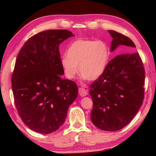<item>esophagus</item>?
Here are the masks:
<instances>
[{
  "mask_svg": "<svg viewBox=\"0 0 156 156\" xmlns=\"http://www.w3.org/2000/svg\"><path fill=\"white\" fill-rule=\"evenodd\" d=\"M79 94L81 97H84V96H86L87 95L88 92L83 88H79Z\"/></svg>",
  "mask_w": 156,
  "mask_h": 156,
  "instance_id": "1",
  "label": "esophagus"
}]
</instances>
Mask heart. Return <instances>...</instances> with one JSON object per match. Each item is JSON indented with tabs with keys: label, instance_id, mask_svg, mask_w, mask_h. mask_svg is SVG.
I'll use <instances>...</instances> for the list:
<instances>
[{
	"label": "heart",
	"instance_id": "b5f03b06",
	"mask_svg": "<svg viewBox=\"0 0 156 156\" xmlns=\"http://www.w3.org/2000/svg\"><path fill=\"white\" fill-rule=\"evenodd\" d=\"M60 64L65 76L73 79L79 72L83 79L94 81L104 73L109 59L107 45L102 41L79 39L74 41L66 51Z\"/></svg>",
	"mask_w": 156,
	"mask_h": 156
}]
</instances>
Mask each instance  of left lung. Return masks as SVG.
I'll return each instance as SVG.
<instances>
[{
  "mask_svg": "<svg viewBox=\"0 0 156 156\" xmlns=\"http://www.w3.org/2000/svg\"><path fill=\"white\" fill-rule=\"evenodd\" d=\"M112 37L111 52L131 51L135 45L128 37L108 30ZM145 72L137 53L116 56L108 63L101 76L90 84L93 101L92 123L107 131L120 130L133 120L143 104Z\"/></svg>",
  "mask_w": 156,
  "mask_h": 156,
  "instance_id": "1",
  "label": "left lung"
}]
</instances>
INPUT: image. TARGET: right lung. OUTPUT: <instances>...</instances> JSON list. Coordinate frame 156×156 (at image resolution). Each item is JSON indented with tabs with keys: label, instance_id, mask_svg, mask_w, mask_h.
Returning a JSON list of instances; mask_svg holds the SVG:
<instances>
[{
	"label": "right lung",
	"instance_id": "obj_1",
	"mask_svg": "<svg viewBox=\"0 0 156 156\" xmlns=\"http://www.w3.org/2000/svg\"><path fill=\"white\" fill-rule=\"evenodd\" d=\"M74 36L67 30H48L28 40L17 55L12 87L18 114L37 133L56 131L77 97V84L62 79L59 45Z\"/></svg>",
	"mask_w": 156,
	"mask_h": 156
}]
</instances>
